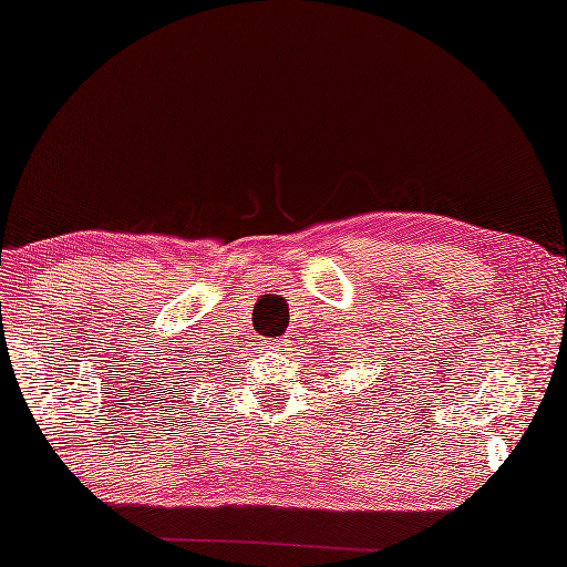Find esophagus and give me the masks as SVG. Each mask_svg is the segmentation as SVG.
Masks as SVG:
<instances>
[{
  "label": "esophagus",
  "instance_id": "34e87169",
  "mask_svg": "<svg viewBox=\"0 0 567 567\" xmlns=\"http://www.w3.org/2000/svg\"><path fill=\"white\" fill-rule=\"evenodd\" d=\"M268 346L272 348V351H280V348H282V346H287V341H285V339H275V341H270Z\"/></svg>",
  "mask_w": 567,
  "mask_h": 567
}]
</instances>
